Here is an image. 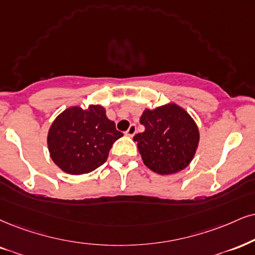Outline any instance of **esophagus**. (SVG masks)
Here are the masks:
<instances>
[{"mask_svg": "<svg viewBox=\"0 0 255 255\" xmlns=\"http://www.w3.org/2000/svg\"><path fill=\"white\" fill-rule=\"evenodd\" d=\"M134 133H136V125L131 124L130 128H128L127 132H125V134H127V136H128V137H133Z\"/></svg>", "mask_w": 255, "mask_h": 255, "instance_id": "34e87169", "label": "esophagus"}]
</instances>
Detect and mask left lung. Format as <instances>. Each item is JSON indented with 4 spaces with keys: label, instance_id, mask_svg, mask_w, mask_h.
Returning a JSON list of instances; mask_svg holds the SVG:
<instances>
[{
    "label": "left lung",
    "instance_id": "left-lung-1",
    "mask_svg": "<svg viewBox=\"0 0 255 255\" xmlns=\"http://www.w3.org/2000/svg\"><path fill=\"white\" fill-rule=\"evenodd\" d=\"M145 131L133 137L143 163L159 175H172L193 161L200 142L194 118L182 106L168 103L145 109L140 116Z\"/></svg>",
    "mask_w": 255,
    "mask_h": 255
}]
</instances>
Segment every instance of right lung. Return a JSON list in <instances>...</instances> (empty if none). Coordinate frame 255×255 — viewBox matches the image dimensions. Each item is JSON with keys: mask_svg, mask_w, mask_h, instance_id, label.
<instances>
[{"mask_svg": "<svg viewBox=\"0 0 255 255\" xmlns=\"http://www.w3.org/2000/svg\"><path fill=\"white\" fill-rule=\"evenodd\" d=\"M123 136L102 105L71 106L58 115L47 133L49 156L66 174L84 175L104 164Z\"/></svg>", "mask_w": 255, "mask_h": 255, "instance_id": "add662e5", "label": "right lung"}]
</instances>
